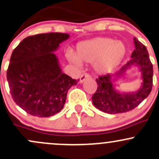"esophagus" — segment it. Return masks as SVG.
<instances>
[{
    "mask_svg": "<svg viewBox=\"0 0 159 159\" xmlns=\"http://www.w3.org/2000/svg\"><path fill=\"white\" fill-rule=\"evenodd\" d=\"M88 78H90V75H89L88 73H84V74L81 75V78H80V83H83Z\"/></svg>",
    "mask_w": 159,
    "mask_h": 159,
    "instance_id": "1",
    "label": "esophagus"
}]
</instances>
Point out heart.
<instances>
[{"instance_id": "obj_1", "label": "heart", "mask_w": 159, "mask_h": 159, "mask_svg": "<svg viewBox=\"0 0 159 159\" xmlns=\"http://www.w3.org/2000/svg\"><path fill=\"white\" fill-rule=\"evenodd\" d=\"M126 54V46L121 41L111 38L99 37L80 42L76 53L67 50L66 57L69 62L81 67L82 62L93 63L99 73H108L120 65Z\"/></svg>"}]
</instances>
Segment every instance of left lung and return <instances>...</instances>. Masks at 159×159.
<instances>
[{
	"instance_id": "obj_1",
	"label": "left lung",
	"mask_w": 159,
	"mask_h": 159,
	"mask_svg": "<svg viewBox=\"0 0 159 159\" xmlns=\"http://www.w3.org/2000/svg\"><path fill=\"white\" fill-rule=\"evenodd\" d=\"M135 50L131 54V60L114 74L99 76L96 81L97 90L92 97L93 106L97 109L109 114L127 112L135 109L150 93L152 88L153 68L146 47L134 38ZM134 66L139 67L142 83L134 92H121L116 89L114 82L120 79L126 71Z\"/></svg>"
}]
</instances>
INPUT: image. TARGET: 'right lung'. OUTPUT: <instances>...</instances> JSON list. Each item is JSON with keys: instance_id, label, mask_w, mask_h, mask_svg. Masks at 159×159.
<instances>
[{"instance_id": "right-lung-1", "label": "right lung", "mask_w": 159, "mask_h": 159, "mask_svg": "<svg viewBox=\"0 0 159 159\" xmlns=\"http://www.w3.org/2000/svg\"><path fill=\"white\" fill-rule=\"evenodd\" d=\"M69 34L50 32L29 36L13 50L7 79L13 101L39 118L53 116L63 109L68 90L78 80L64 74L54 52Z\"/></svg>"}]
</instances>
